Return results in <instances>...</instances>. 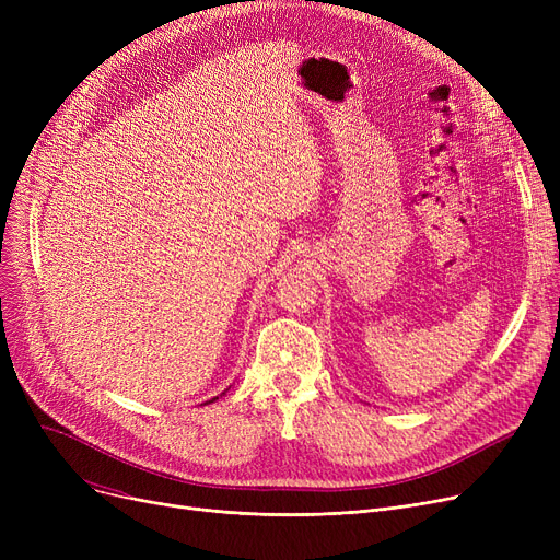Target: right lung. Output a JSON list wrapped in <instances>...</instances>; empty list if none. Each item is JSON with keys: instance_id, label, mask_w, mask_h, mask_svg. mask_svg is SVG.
Listing matches in <instances>:
<instances>
[{"instance_id": "1", "label": "right lung", "mask_w": 560, "mask_h": 560, "mask_svg": "<svg viewBox=\"0 0 560 560\" xmlns=\"http://www.w3.org/2000/svg\"><path fill=\"white\" fill-rule=\"evenodd\" d=\"M215 399H218V397H213V399H211V401H215ZM206 404H209V401H206Z\"/></svg>"}]
</instances>
